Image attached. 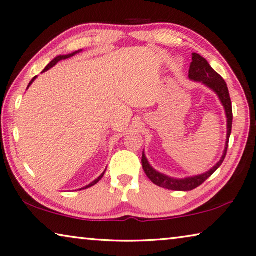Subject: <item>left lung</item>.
I'll return each mask as SVG.
<instances>
[{
    "mask_svg": "<svg viewBox=\"0 0 256 256\" xmlns=\"http://www.w3.org/2000/svg\"><path fill=\"white\" fill-rule=\"evenodd\" d=\"M188 78L194 81L202 82L208 88H210L213 92L218 96L220 100L223 105L224 110H226V148H224L223 156L221 160L218 161L215 166L210 169V170L204 172V174L191 176V178H169V176L161 174V172H156L154 168L148 164V161L145 156L143 152V156H142V166L145 172V174L148 178H150L156 186L168 188V190L172 191H191L194 188H198L199 186L205 182V180L210 178L214 174L222 162L224 161V158L226 156L228 151V145H229V138L231 135V129H232V104H231L229 90H228V86L226 81L223 80L222 76L218 73H216L215 70L212 68V66L208 64V62L205 58L200 56L198 54H192V62L190 64V70H188Z\"/></svg>",
    "mask_w": 256,
    "mask_h": 256,
    "instance_id": "1",
    "label": "left lung"
}]
</instances>
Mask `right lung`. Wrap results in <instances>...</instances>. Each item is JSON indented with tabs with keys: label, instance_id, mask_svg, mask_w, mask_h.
Returning a JSON list of instances; mask_svg holds the SVG:
<instances>
[{
	"label": "right lung",
	"instance_id": "obj_1",
	"mask_svg": "<svg viewBox=\"0 0 256 256\" xmlns=\"http://www.w3.org/2000/svg\"><path fill=\"white\" fill-rule=\"evenodd\" d=\"M80 51H82V50H78V51H76V52H72V54H60V56H57L56 58H54V60H51V62H49V64H48V66H46V68L44 70H43V72H46V70H50L51 68H54V65H56L58 62H60V60H68V58H70V57H73V56H74V54H76L78 52H80ZM43 72H42V73H43ZM35 78H36V76H34V78H32V81H30V82L28 87H27V88H30V86L33 84V82H34V80H35ZM104 174H105V172H103V174H102V175L100 176V178H96L95 180H92V183H90V184H89V186H84V188H90V186H95V184H97L98 182H100V180H102V178H103V176H104ZM82 188H80V190H82Z\"/></svg>",
	"mask_w": 256,
	"mask_h": 256
}]
</instances>
